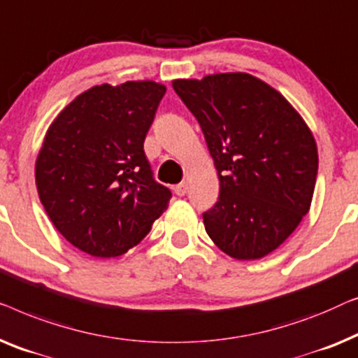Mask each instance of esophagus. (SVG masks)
<instances>
[{"mask_svg":"<svg viewBox=\"0 0 358 358\" xmlns=\"http://www.w3.org/2000/svg\"><path fill=\"white\" fill-rule=\"evenodd\" d=\"M175 193H177L178 196H185L186 193H188V185L186 183H180V185H177L175 186Z\"/></svg>","mask_w":358,"mask_h":358,"instance_id":"34e87169","label":"esophagus"}]
</instances>
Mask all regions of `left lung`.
I'll use <instances>...</instances> for the list:
<instances>
[{"instance_id":"8db88e82","label":"left lung","mask_w":358,"mask_h":358,"mask_svg":"<svg viewBox=\"0 0 358 358\" xmlns=\"http://www.w3.org/2000/svg\"><path fill=\"white\" fill-rule=\"evenodd\" d=\"M173 89L198 120L219 175L206 231L231 258H263L310 210L318 175L313 134L284 95L251 74L177 79Z\"/></svg>"}]
</instances>
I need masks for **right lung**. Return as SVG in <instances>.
<instances>
[{"label":"right lung","instance_id":"add662e5","mask_svg":"<svg viewBox=\"0 0 358 358\" xmlns=\"http://www.w3.org/2000/svg\"><path fill=\"white\" fill-rule=\"evenodd\" d=\"M154 80L94 85L66 105L35 162L38 198L69 243L95 258L127 253L172 193L152 177L145 134L165 94Z\"/></svg>","mask_w":358,"mask_h":358}]
</instances>
